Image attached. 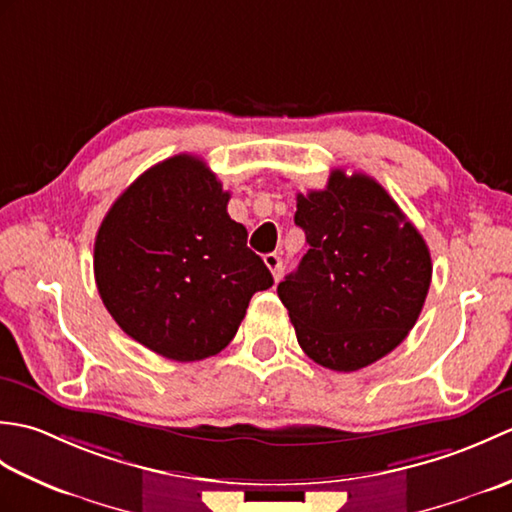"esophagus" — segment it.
Listing matches in <instances>:
<instances>
[{
	"label": "esophagus",
	"instance_id": "esophagus-1",
	"mask_svg": "<svg viewBox=\"0 0 512 512\" xmlns=\"http://www.w3.org/2000/svg\"><path fill=\"white\" fill-rule=\"evenodd\" d=\"M264 264L270 268V273H273L275 281L281 279V275H284V262H281V257L275 255V253H268L264 257Z\"/></svg>",
	"mask_w": 512,
	"mask_h": 512
}]
</instances>
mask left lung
I'll return each instance as SVG.
<instances>
[{"mask_svg":"<svg viewBox=\"0 0 512 512\" xmlns=\"http://www.w3.org/2000/svg\"><path fill=\"white\" fill-rule=\"evenodd\" d=\"M308 253L277 286L314 363L356 372L407 339L431 284L418 228L380 184L334 169L323 191L297 195Z\"/></svg>","mask_w":512,"mask_h":512,"instance_id":"1","label":"left lung"}]
</instances>
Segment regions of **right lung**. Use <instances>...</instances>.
Returning <instances> with one entry per match:
<instances>
[{
    "label": "right lung",
    "mask_w": 512,
    "mask_h": 512,
    "mask_svg": "<svg viewBox=\"0 0 512 512\" xmlns=\"http://www.w3.org/2000/svg\"><path fill=\"white\" fill-rule=\"evenodd\" d=\"M231 193L200 158L158 162L118 195L94 242V279L125 334L171 361L233 341L273 275L226 211Z\"/></svg>",
    "instance_id": "1"
}]
</instances>
